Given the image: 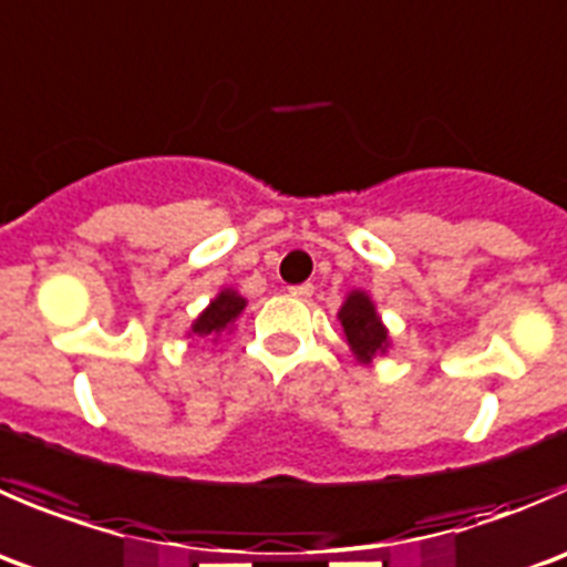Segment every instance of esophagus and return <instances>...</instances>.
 <instances>
[{"label":"esophagus","mask_w":567,"mask_h":567,"mask_svg":"<svg viewBox=\"0 0 567 567\" xmlns=\"http://www.w3.org/2000/svg\"><path fill=\"white\" fill-rule=\"evenodd\" d=\"M288 293L293 296V299H301V301H307L312 296V285L310 282H305V285H293V288H288Z\"/></svg>","instance_id":"esophagus-1"}]
</instances>
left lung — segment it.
I'll return each instance as SVG.
<instances>
[{"label":"left lung","instance_id":"1","mask_svg":"<svg viewBox=\"0 0 567 567\" xmlns=\"http://www.w3.org/2000/svg\"><path fill=\"white\" fill-rule=\"evenodd\" d=\"M338 321L343 327L351 354L360 362H371L373 357L388 351L390 334L384 329L382 318H379L377 305H373L365 290H351L346 296L343 307L338 312Z\"/></svg>","mask_w":567,"mask_h":567}]
</instances>
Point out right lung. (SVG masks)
<instances>
[{
	"label": "right lung",
	"instance_id": "add662e5",
	"mask_svg": "<svg viewBox=\"0 0 567 567\" xmlns=\"http://www.w3.org/2000/svg\"><path fill=\"white\" fill-rule=\"evenodd\" d=\"M246 299L233 288H224L210 305L202 310V316L196 318L194 327H190V334L196 338H218L221 332H227L229 327L235 323V318L244 312Z\"/></svg>",
	"mask_w": 567,
	"mask_h": 567
}]
</instances>
